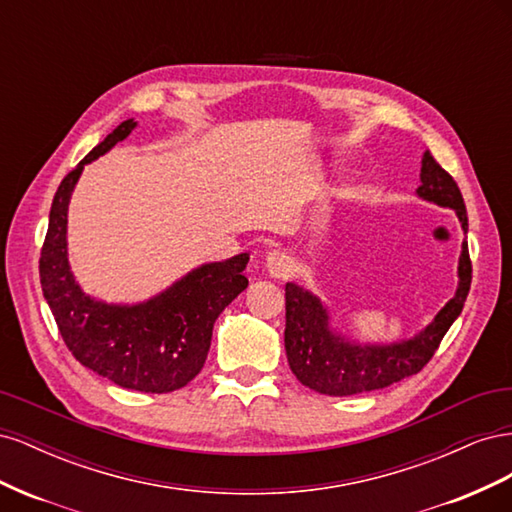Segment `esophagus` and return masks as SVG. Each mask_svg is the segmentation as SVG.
I'll return each instance as SVG.
<instances>
[{
	"instance_id": "1",
	"label": "esophagus",
	"mask_w": 512,
	"mask_h": 512,
	"mask_svg": "<svg viewBox=\"0 0 512 512\" xmlns=\"http://www.w3.org/2000/svg\"><path fill=\"white\" fill-rule=\"evenodd\" d=\"M265 265H267V271L273 277H288V275L294 273V267H297V265H294V260L286 252H282V250L269 252Z\"/></svg>"
}]
</instances>
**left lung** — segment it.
Listing matches in <instances>:
<instances>
[{"instance_id": "left-lung-1", "label": "left lung", "mask_w": 512, "mask_h": 512, "mask_svg": "<svg viewBox=\"0 0 512 512\" xmlns=\"http://www.w3.org/2000/svg\"><path fill=\"white\" fill-rule=\"evenodd\" d=\"M416 194L429 203L448 207L457 213L463 232H468V213L455 179L423 153L421 185ZM459 286L427 327L404 342L395 344H356L329 327V312L309 290L286 284V331L284 346L288 365L297 380L322 395L346 397L384 389L421 371L442 337L461 314L472 284V262L468 241L461 243Z\"/></svg>"}]
</instances>
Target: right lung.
<instances>
[{
  "label": "right lung",
  "instance_id": "add662e5",
  "mask_svg": "<svg viewBox=\"0 0 512 512\" xmlns=\"http://www.w3.org/2000/svg\"><path fill=\"white\" fill-rule=\"evenodd\" d=\"M134 128V119L119 123L59 183L40 254V284L76 361L123 389L170 393L203 369L215 320L247 288L243 269L250 254L200 265L136 305L104 303L83 292L68 265L70 196L85 164L104 156Z\"/></svg>",
  "mask_w": 512,
  "mask_h": 512
}]
</instances>
